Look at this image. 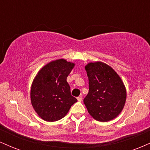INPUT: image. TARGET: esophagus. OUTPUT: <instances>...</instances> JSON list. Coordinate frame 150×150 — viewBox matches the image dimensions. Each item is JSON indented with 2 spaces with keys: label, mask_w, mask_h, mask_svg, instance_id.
<instances>
[{
  "label": "esophagus",
  "mask_w": 150,
  "mask_h": 150,
  "mask_svg": "<svg viewBox=\"0 0 150 150\" xmlns=\"http://www.w3.org/2000/svg\"><path fill=\"white\" fill-rule=\"evenodd\" d=\"M77 101H81L82 100V96H79V97H77Z\"/></svg>",
  "instance_id": "esophagus-1"
}]
</instances>
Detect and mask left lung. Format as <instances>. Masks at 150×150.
<instances>
[{
  "label": "left lung",
  "mask_w": 150,
  "mask_h": 150,
  "mask_svg": "<svg viewBox=\"0 0 150 150\" xmlns=\"http://www.w3.org/2000/svg\"><path fill=\"white\" fill-rule=\"evenodd\" d=\"M85 68L89 79V92L84 104L88 113L98 121L114 119L126 101L123 80L111 66L103 62H91Z\"/></svg>",
  "instance_id": "1"
}]
</instances>
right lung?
<instances>
[{
  "instance_id": "obj_1",
  "label": "right lung",
  "mask_w": 150,
  "mask_h": 150,
  "mask_svg": "<svg viewBox=\"0 0 150 150\" xmlns=\"http://www.w3.org/2000/svg\"><path fill=\"white\" fill-rule=\"evenodd\" d=\"M75 63L65 59L52 61L42 67L32 82L31 103L38 116L49 122L65 116L77 100L70 94L67 77Z\"/></svg>"
}]
</instances>
